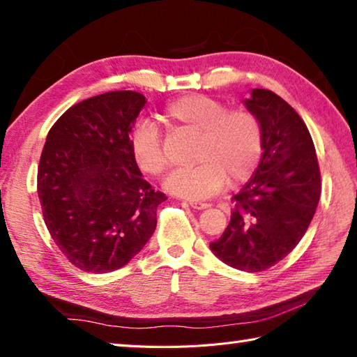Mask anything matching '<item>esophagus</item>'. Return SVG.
<instances>
[{
  "instance_id": "34e87169",
  "label": "esophagus",
  "mask_w": 357,
  "mask_h": 357,
  "mask_svg": "<svg viewBox=\"0 0 357 357\" xmlns=\"http://www.w3.org/2000/svg\"><path fill=\"white\" fill-rule=\"evenodd\" d=\"M189 204L193 207V209H198V211L206 209V207L211 206L209 203H204V201H197V199H190Z\"/></svg>"
}]
</instances>
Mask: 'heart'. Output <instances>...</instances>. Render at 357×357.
<instances>
[{
    "instance_id": "obj_1",
    "label": "heart",
    "mask_w": 357,
    "mask_h": 357,
    "mask_svg": "<svg viewBox=\"0 0 357 357\" xmlns=\"http://www.w3.org/2000/svg\"><path fill=\"white\" fill-rule=\"evenodd\" d=\"M173 134L197 135L193 162L197 165L174 172L165 187L176 195L201 199L229 185L248 181L261 164L264 129L255 112L245 107L228 109L212 96L192 93L167 102L160 115ZM135 164L150 176L167 170L168 158L160 134L151 123H140L131 135Z\"/></svg>"
}]
</instances>
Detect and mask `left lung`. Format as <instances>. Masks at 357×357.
Here are the masks:
<instances>
[{
  "instance_id": "obj_1",
  "label": "left lung",
  "mask_w": 357,
  "mask_h": 357,
  "mask_svg": "<svg viewBox=\"0 0 357 357\" xmlns=\"http://www.w3.org/2000/svg\"><path fill=\"white\" fill-rule=\"evenodd\" d=\"M264 129L261 164L232 197L231 222L209 246L229 267L267 270L301 241L321 193L320 167L307 126L270 90L255 89L245 101Z\"/></svg>"
}]
</instances>
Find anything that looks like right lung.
<instances>
[{"instance_id": "add662e5", "label": "right lung", "mask_w": 357, "mask_h": 357, "mask_svg": "<svg viewBox=\"0 0 357 357\" xmlns=\"http://www.w3.org/2000/svg\"><path fill=\"white\" fill-rule=\"evenodd\" d=\"M145 102L131 90L96 95L71 106L47 135L37 170L43 220L82 271L123 267L156 229L167 197L142 178L129 139Z\"/></svg>"}]
</instances>
